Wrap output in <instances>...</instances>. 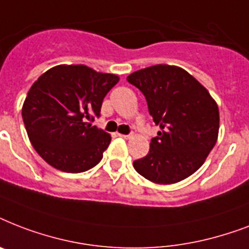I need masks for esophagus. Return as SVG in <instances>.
<instances>
[{
	"instance_id": "1",
	"label": "esophagus",
	"mask_w": 249,
	"mask_h": 249,
	"mask_svg": "<svg viewBox=\"0 0 249 249\" xmlns=\"http://www.w3.org/2000/svg\"><path fill=\"white\" fill-rule=\"evenodd\" d=\"M119 137H121V138H125V140H129L130 138V134H117Z\"/></svg>"
}]
</instances>
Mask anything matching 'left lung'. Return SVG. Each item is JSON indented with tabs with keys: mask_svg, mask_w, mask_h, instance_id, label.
<instances>
[{
	"mask_svg": "<svg viewBox=\"0 0 249 249\" xmlns=\"http://www.w3.org/2000/svg\"><path fill=\"white\" fill-rule=\"evenodd\" d=\"M128 83L142 91L154 123L159 125L150 151L134 169L159 185H170L195 173L217 142L218 107L208 90L189 72L156 64L133 72Z\"/></svg>",
	"mask_w": 249,
	"mask_h": 249,
	"instance_id": "8db88e82",
	"label": "left lung"
}]
</instances>
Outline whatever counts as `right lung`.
I'll return each instance as SVG.
<instances>
[{
	"mask_svg": "<svg viewBox=\"0 0 249 249\" xmlns=\"http://www.w3.org/2000/svg\"><path fill=\"white\" fill-rule=\"evenodd\" d=\"M119 76L86 67L56 66L35 81L21 116L31 143L48 164L67 173L97 165L111 136L88 121L101 115L103 98Z\"/></svg>",
	"mask_w": 249,
	"mask_h": 249,
	"instance_id": "right-lung-1",
	"label": "right lung"
}]
</instances>
